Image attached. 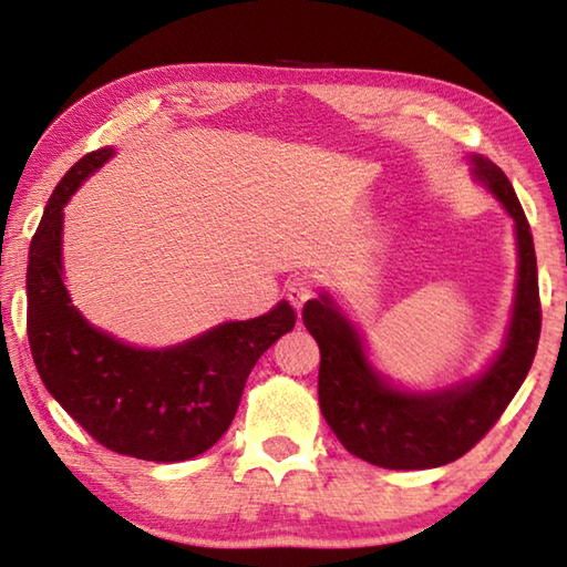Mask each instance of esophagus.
I'll return each instance as SVG.
<instances>
[{
	"mask_svg": "<svg viewBox=\"0 0 567 567\" xmlns=\"http://www.w3.org/2000/svg\"><path fill=\"white\" fill-rule=\"evenodd\" d=\"M312 295H315V282L310 275H297L287 282V297H290V302L297 307V310H302V305L310 300Z\"/></svg>",
	"mask_w": 567,
	"mask_h": 567,
	"instance_id": "esophagus-1",
	"label": "esophagus"
}]
</instances>
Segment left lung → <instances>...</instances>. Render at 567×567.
Masks as SVG:
<instances>
[{
    "label": "left lung",
    "mask_w": 567,
    "mask_h": 567,
    "mask_svg": "<svg viewBox=\"0 0 567 567\" xmlns=\"http://www.w3.org/2000/svg\"><path fill=\"white\" fill-rule=\"evenodd\" d=\"M470 172L513 219L517 275L501 348L473 378L408 388L382 372L368 340L338 300L322 290L302 307L305 328L320 344L322 417L348 453L388 470H427L463 457L520 390L540 338V297L530 225L505 172L467 155Z\"/></svg>",
    "instance_id": "left-lung-1"
}]
</instances>
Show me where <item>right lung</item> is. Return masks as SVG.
Returning <instances> with one entry per match:
<instances>
[{"label":"right lung","instance_id":"right-lung-1","mask_svg":"<svg viewBox=\"0 0 567 567\" xmlns=\"http://www.w3.org/2000/svg\"><path fill=\"white\" fill-rule=\"evenodd\" d=\"M114 147L84 155L54 187L30 245L27 334L50 395L120 455L179 463L227 433L260 354L295 328L287 300L167 348H140L92 324L64 285V207Z\"/></svg>","mask_w":567,"mask_h":567}]
</instances>
